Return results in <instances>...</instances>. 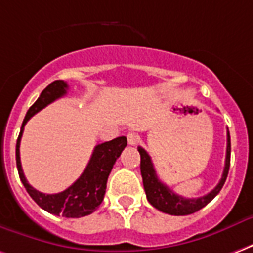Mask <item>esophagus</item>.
Wrapping results in <instances>:
<instances>
[{
  "label": "esophagus",
  "mask_w": 253,
  "mask_h": 253,
  "mask_svg": "<svg viewBox=\"0 0 253 253\" xmlns=\"http://www.w3.org/2000/svg\"><path fill=\"white\" fill-rule=\"evenodd\" d=\"M138 141H139V136H138V134H135V132H128L127 134V142H128V145H136L138 143Z\"/></svg>",
  "instance_id": "esophagus-1"
}]
</instances>
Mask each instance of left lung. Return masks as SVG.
<instances>
[{
    "mask_svg": "<svg viewBox=\"0 0 253 253\" xmlns=\"http://www.w3.org/2000/svg\"><path fill=\"white\" fill-rule=\"evenodd\" d=\"M138 151L141 154V174L146 197L149 200V203L161 212L168 213L171 216H186V214L197 212L201 208L208 205L217 194L220 193V190L225 184L228 171H229V165H231V135H229V131H226L225 166H224L220 182L209 193L198 198H185L174 193L169 186H166L160 181L158 175L155 173L153 161H151L150 155L147 154V151L142 149L141 146L138 147Z\"/></svg>",
    "mask_w": 253,
    "mask_h": 253,
    "instance_id": "left-lung-1",
    "label": "left lung"
}]
</instances>
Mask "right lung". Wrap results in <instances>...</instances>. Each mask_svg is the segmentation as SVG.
Listing matches in <instances>:
<instances>
[{
    "mask_svg": "<svg viewBox=\"0 0 253 253\" xmlns=\"http://www.w3.org/2000/svg\"><path fill=\"white\" fill-rule=\"evenodd\" d=\"M67 88H68V85L64 80H55L41 92L39 99L28 110L25 119L22 122L21 131L17 139L16 162L21 182L27 189L29 196L36 201L39 207L42 208L46 212L56 214V216H63L67 218H79V217L88 216L95 212L96 208L102 204L104 193H106V188H107L108 175L111 173L115 161L119 158L123 149L127 146V138L126 136H118L112 141L95 146L91 160H89L83 174L68 189H65L64 192L56 194H45L32 188L24 175L21 160H20V142H21L24 126L36 112L46 107L49 103L55 102L56 99L64 96L67 93Z\"/></svg>",
    "mask_w": 253,
    "mask_h": 253,
    "instance_id": "add662e5",
    "label": "right lung"
}]
</instances>
